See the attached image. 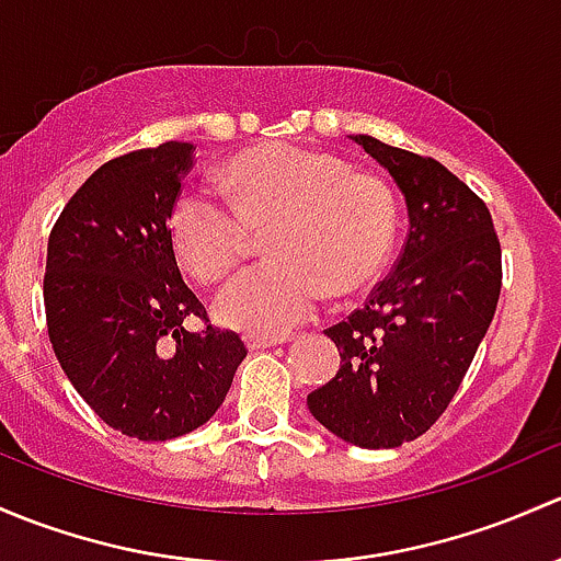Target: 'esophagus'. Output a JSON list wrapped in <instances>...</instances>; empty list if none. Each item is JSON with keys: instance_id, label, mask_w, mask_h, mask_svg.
I'll return each mask as SVG.
<instances>
[{"instance_id": "obj_1", "label": "esophagus", "mask_w": 561, "mask_h": 561, "mask_svg": "<svg viewBox=\"0 0 561 561\" xmlns=\"http://www.w3.org/2000/svg\"><path fill=\"white\" fill-rule=\"evenodd\" d=\"M286 340L288 337H262V334H248L245 343L251 351H264V348H273V345L286 343Z\"/></svg>"}]
</instances>
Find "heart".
Here are the masks:
<instances>
[{
  "instance_id": "b5f03b06",
  "label": "heart",
  "mask_w": 561,
  "mask_h": 561,
  "mask_svg": "<svg viewBox=\"0 0 561 561\" xmlns=\"http://www.w3.org/2000/svg\"><path fill=\"white\" fill-rule=\"evenodd\" d=\"M234 202L213 192L178 196L170 238L183 267L202 283L238 270L251 227L270 222L273 253L216 299L218 321L248 334L278 337L319 308L327 288L351 294L383 270L397 238V196L369 172H351L340 156L297 146H264L227 167Z\"/></svg>"
}]
</instances>
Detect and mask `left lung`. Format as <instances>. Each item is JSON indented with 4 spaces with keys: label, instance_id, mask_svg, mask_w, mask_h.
I'll return each mask as SVG.
<instances>
[{
    "label": "left lung",
    "instance_id": "obj_1",
    "mask_svg": "<svg viewBox=\"0 0 561 561\" xmlns=\"http://www.w3.org/2000/svg\"><path fill=\"white\" fill-rule=\"evenodd\" d=\"M405 196L408 240L394 270L327 337L340 369L308 408L359 448H397L451 405L494 319L502 251L486 202L432 156L356 135Z\"/></svg>",
    "mask_w": 561,
    "mask_h": 561
}]
</instances>
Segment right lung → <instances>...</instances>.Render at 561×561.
<instances>
[{"instance_id":"right-lung-1","label":"right lung","mask_w":561,"mask_h":561,"mask_svg":"<svg viewBox=\"0 0 561 561\" xmlns=\"http://www.w3.org/2000/svg\"><path fill=\"white\" fill-rule=\"evenodd\" d=\"M192 142L110 159L67 202L48 238L45 319L56 359L89 408L137 440L205 424L248 348L183 283L170 238ZM208 327L188 333L185 321Z\"/></svg>"}]
</instances>
